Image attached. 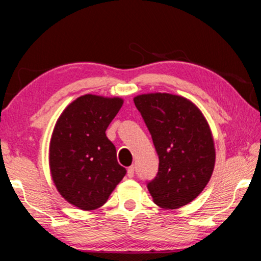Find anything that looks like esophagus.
Listing matches in <instances>:
<instances>
[{
	"label": "esophagus",
	"mask_w": 261,
	"mask_h": 261,
	"mask_svg": "<svg viewBox=\"0 0 261 261\" xmlns=\"http://www.w3.org/2000/svg\"><path fill=\"white\" fill-rule=\"evenodd\" d=\"M134 175H135V166H130L127 168V176L132 177Z\"/></svg>",
	"instance_id": "1"
}]
</instances>
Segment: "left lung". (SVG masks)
I'll return each instance as SVG.
<instances>
[{
    "label": "left lung",
    "mask_w": 261,
    "mask_h": 261,
    "mask_svg": "<svg viewBox=\"0 0 261 261\" xmlns=\"http://www.w3.org/2000/svg\"><path fill=\"white\" fill-rule=\"evenodd\" d=\"M134 101L159 158L148 192L160 208L179 209L195 200L213 175L216 151L209 124L195 103L180 95L147 93Z\"/></svg>",
    "instance_id": "1"
}]
</instances>
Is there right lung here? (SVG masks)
Returning <instances> with one entry per match:
<instances>
[{"instance_id": "1", "label": "right lung", "mask_w": 261, "mask_h": 261, "mask_svg": "<svg viewBox=\"0 0 261 261\" xmlns=\"http://www.w3.org/2000/svg\"><path fill=\"white\" fill-rule=\"evenodd\" d=\"M123 102L117 96L82 95L66 107L53 129L48 148L53 184L68 203L85 212L105 204L126 173L106 135Z\"/></svg>"}]
</instances>
